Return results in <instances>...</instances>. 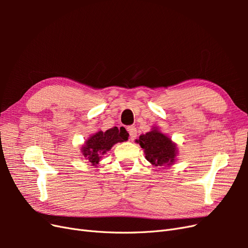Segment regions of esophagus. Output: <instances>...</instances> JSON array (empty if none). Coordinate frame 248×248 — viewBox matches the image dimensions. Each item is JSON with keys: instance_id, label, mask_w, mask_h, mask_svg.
<instances>
[{"instance_id": "1", "label": "esophagus", "mask_w": 248, "mask_h": 248, "mask_svg": "<svg viewBox=\"0 0 248 248\" xmlns=\"http://www.w3.org/2000/svg\"><path fill=\"white\" fill-rule=\"evenodd\" d=\"M127 130H128V133H129L131 140H134V139L137 138L138 131H137L136 127H134V126H129V127H127Z\"/></svg>"}]
</instances>
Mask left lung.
I'll list each match as a JSON object with an SVG mask.
<instances>
[{
	"mask_svg": "<svg viewBox=\"0 0 248 248\" xmlns=\"http://www.w3.org/2000/svg\"><path fill=\"white\" fill-rule=\"evenodd\" d=\"M136 141L144 149L146 159L152 166L170 167L177 160V144L162 133L158 127L155 126L146 134H140Z\"/></svg>",
	"mask_w": 248,
	"mask_h": 248,
	"instance_id": "left-lung-1",
	"label": "left lung"
}]
</instances>
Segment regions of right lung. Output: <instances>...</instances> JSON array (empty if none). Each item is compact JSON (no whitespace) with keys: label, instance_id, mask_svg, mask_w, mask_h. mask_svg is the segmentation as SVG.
<instances>
[{"label":"right lung","instance_id":"add662e5","mask_svg":"<svg viewBox=\"0 0 248 248\" xmlns=\"http://www.w3.org/2000/svg\"><path fill=\"white\" fill-rule=\"evenodd\" d=\"M129 134L125 129H119L118 127H112L107 131L99 130L92 134L81 146V155L87 160L97 167L99 164L101 156L106 154L117 142H122L128 140Z\"/></svg>","mask_w":248,"mask_h":248}]
</instances>
